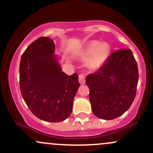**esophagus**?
<instances>
[{"instance_id":"esophagus-1","label":"esophagus","mask_w":153,"mask_h":153,"mask_svg":"<svg viewBox=\"0 0 153 153\" xmlns=\"http://www.w3.org/2000/svg\"><path fill=\"white\" fill-rule=\"evenodd\" d=\"M79 82H80V84H84L85 82V75L80 74L79 75Z\"/></svg>"}]
</instances>
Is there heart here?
Here are the masks:
<instances>
[{
  "label": "heart",
  "mask_w": 153,
  "mask_h": 153,
  "mask_svg": "<svg viewBox=\"0 0 153 153\" xmlns=\"http://www.w3.org/2000/svg\"><path fill=\"white\" fill-rule=\"evenodd\" d=\"M109 53V46L106 43H101L98 40H93L88 42L82 51V57H89L88 65L93 68L101 66L106 61Z\"/></svg>",
  "instance_id": "b5f03b06"
}]
</instances>
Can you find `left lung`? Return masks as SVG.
Returning a JSON list of instances; mask_svg holds the SVG:
<instances>
[{
	"mask_svg": "<svg viewBox=\"0 0 153 153\" xmlns=\"http://www.w3.org/2000/svg\"><path fill=\"white\" fill-rule=\"evenodd\" d=\"M138 79L137 65L129 49L111 54L100 69L85 78L94 115L111 120L125 113L134 99Z\"/></svg>",
	"mask_w": 153,
	"mask_h": 153,
	"instance_id": "8db88e82",
	"label": "left lung"
}]
</instances>
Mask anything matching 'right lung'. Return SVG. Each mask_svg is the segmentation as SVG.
<instances>
[{"mask_svg": "<svg viewBox=\"0 0 153 153\" xmlns=\"http://www.w3.org/2000/svg\"><path fill=\"white\" fill-rule=\"evenodd\" d=\"M55 45L50 37L33 42L22 55L19 84L22 97L37 118L59 122L71 114L80 83L78 75L62 72L60 57L54 54Z\"/></svg>", "mask_w": 153, "mask_h": 153, "instance_id": "obj_1", "label": "right lung"}]
</instances>
